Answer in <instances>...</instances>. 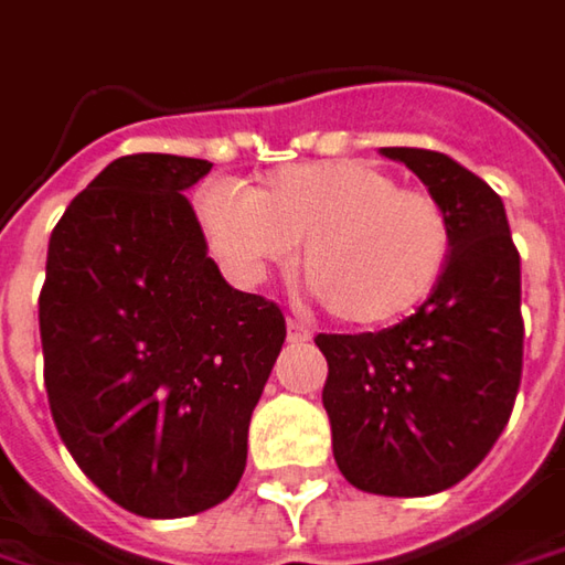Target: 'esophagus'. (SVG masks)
<instances>
[{
	"label": "esophagus",
	"instance_id": "34e87169",
	"mask_svg": "<svg viewBox=\"0 0 565 565\" xmlns=\"http://www.w3.org/2000/svg\"><path fill=\"white\" fill-rule=\"evenodd\" d=\"M309 338H312V331H309L303 322H294V319L287 322V341H290V344H303Z\"/></svg>",
	"mask_w": 565,
	"mask_h": 565
}]
</instances>
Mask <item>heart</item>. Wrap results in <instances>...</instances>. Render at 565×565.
Instances as JSON below:
<instances>
[{"label": "heart", "instance_id": "heart-1", "mask_svg": "<svg viewBox=\"0 0 565 565\" xmlns=\"http://www.w3.org/2000/svg\"><path fill=\"white\" fill-rule=\"evenodd\" d=\"M202 214L214 249L246 271L303 246L307 290L351 329H382L424 307L452 258L446 209L373 160L284 167L246 195L211 192Z\"/></svg>", "mask_w": 565, "mask_h": 565}]
</instances>
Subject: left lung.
<instances>
[{
    "mask_svg": "<svg viewBox=\"0 0 565 565\" xmlns=\"http://www.w3.org/2000/svg\"><path fill=\"white\" fill-rule=\"evenodd\" d=\"M420 177L452 224V258L398 326L319 334L331 449L356 490L429 497L465 480L509 424L522 382V265L503 199L458 160L382 148Z\"/></svg>",
    "mask_w": 565,
    "mask_h": 565,
    "instance_id": "obj_1",
    "label": "left lung"
}]
</instances>
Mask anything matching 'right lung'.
I'll use <instances>...</instances> for the list:
<instances>
[{"label":"right lung","mask_w":565,"mask_h":565,"mask_svg":"<svg viewBox=\"0 0 565 565\" xmlns=\"http://www.w3.org/2000/svg\"><path fill=\"white\" fill-rule=\"evenodd\" d=\"M209 160L126 154L72 199L46 253L40 341L65 449L113 503L183 519L224 503L281 354L271 300L224 281L183 192Z\"/></svg>","instance_id":"1"}]
</instances>
